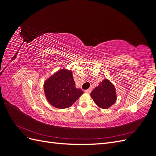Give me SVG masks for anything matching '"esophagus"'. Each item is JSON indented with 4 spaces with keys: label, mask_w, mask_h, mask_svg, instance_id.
Listing matches in <instances>:
<instances>
[{
    "label": "esophagus",
    "mask_w": 156,
    "mask_h": 156,
    "mask_svg": "<svg viewBox=\"0 0 156 156\" xmlns=\"http://www.w3.org/2000/svg\"><path fill=\"white\" fill-rule=\"evenodd\" d=\"M91 91H92V89L91 88H88V89L85 90H84V92H87V93H90Z\"/></svg>",
    "instance_id": "34e87169"
}]
</instances>
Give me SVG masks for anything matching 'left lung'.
<instances>
[{
  "mask_svg": "<svg viewBox=\"0 0 156 156\" xmlns=\"http://www.w3.org/2000/svg\"><path fill=\"white\" fill-rule=\"evenodd\" d=\"M90 96L96 104L100 108H109L116 102V89L109 80L104 79L94 88Z\"/></svg>",
  "mask_w": 156,
  "mask_h": 156,
  "instance_id": "8db88e82",
  "label": "left lung"
}]
</instances>
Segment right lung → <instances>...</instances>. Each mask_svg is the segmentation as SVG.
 Instances as JSON below:
<instances>
[{
  "instance_id": "1",
  "label": "right lung",
  "mask_w": 156,
  "mask_h": 156,
  "mask_svg": "<svg viewBox=\"0 0 156 156\" xmlns=\"http://www.w3.org/2000/svg\"><path fill=\"white\" fill-rule=\"evenodd\" d=\"M44 92L51 105L58 108L72 106L83 94L75 87L72 72L62 69L53 74L44 83Z\"/></svg>"
}]
</instances>
